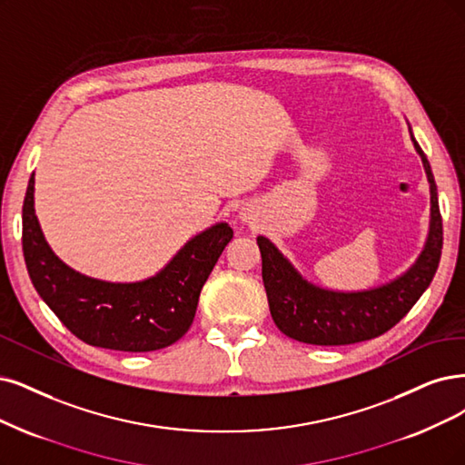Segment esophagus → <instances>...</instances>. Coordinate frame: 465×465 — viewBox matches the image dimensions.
Wrapping results in <instances>:
<instances>
[{
	"instance_id": "1",
	"label": "esophagus",
	"mask_w": 465,
	"mask_h": 465,
	"mask_svg": "<svg viewBox=\"0 0 465 465\" xmlns=\"http://www.w3.org/2000/svg\"><path fill=\"white\" fill-rule=\"evenodd\" d=\"M239 218H242V222H247V223H251V216H249L247 213H242V216H239Z\"/></svg>"
}]
</instances>
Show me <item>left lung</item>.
I'll list each match as a JSON object with an SVG mask.
<instances>
[{
    "label": "left lung",
    "mask_w": 465,
    "mask_h": 465,
    "mask_svg": "<svg viewBox=\"0 0 465 465\" xmlns=\"http://www.w3.org/2000/svg\"><path fill=\"white\" fill-rule=\"evenodd\" d=\"M408 130L427 174L431 218L421 252L401 276L358 291L320 287L308 282L268 237H256L262 254V282L270 314L287 337L325 347L373 339L399 323L433 282L442 251L439 193L431 164L411 134L410 124Z\"/></svg>",
    "instance_id": "obj_1"
}]
</instances>
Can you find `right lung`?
Returning <instances> with one entry per match:
<instances>
[{"label": "right lung", "mask_w": 465, "mask_h": 465, "mask_svg": "<svg viewBox=\"0 0 465 465\" xmlns=\"http://www.w3.org/2000/svg\"><path fill=\"white\" fill-rule=\"evenodd\" d=\"M226 222L197 233L154 276L105 282L66 266L47 245L34 211V174L23 204V252L28 276L55 316L92 347L149 352L189 330L201 289L232 242Z\"/></svg>", "instance_id": "obj_1"}]
</instances>
